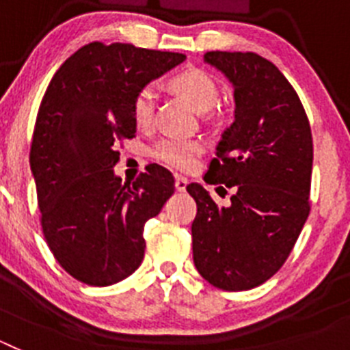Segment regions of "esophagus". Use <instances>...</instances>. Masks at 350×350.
Returning a JSON list of instances; mask_svg holds the SVG:
<instances>
[{
	"mask_svg": "<svg viewBox=\"0 0 350 350\" xmlns=\"http://www.w3.org/2000/svg\"><path fill=\"white\" fill-rule=\"evenodd\" d=\"M185 187H187V178L175 177V189L182 193V191H185Z\"/></svg>",
	"mask_w": 350,
	"mask_h": 350,
	"instance_id": "obj_1",
	"label": "esophagus"
}]
</instances>
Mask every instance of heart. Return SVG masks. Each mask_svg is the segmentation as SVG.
Instances as JSON below:
<instances>
[{
  "mask_svg": "<svg viewBox=\"0 0 350 350\" xmlns=\"http://www.w3.org/2000/svg\"><path fill=\"white\" fill-rule=\"evenodd\" d=\"M173 89L189 101L198 112H206L217 103L219 88L215 80L202 70H187L172 80ZM157 94L152 85H145L135 96L133 117L140 128L147 129L154 124ZM202 154V144L184 138H163L152 148L154 159L177 170H189L196 157Z\"/></svg>",
  "mask_w": 350,
  "mask_h": 350,
  "instance_id": "heart-1",
  "label": "heart"
}]
</instances>
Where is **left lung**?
Wrapping results in <instances>:
<instances>
[{
    "label": "left lung",
    "instance_id": "obj_1",
    "mask_svg": "<svg viewBox=\"0 0 350 350\" xmlns=\"http://www.w3.org/2000/svg\"><path fill=\"white\" fill-rule=\"evenodd\" d=\"M234 88V120L222 133L205 180L234 191L219 206L187 185L198 212L194 267L222 291L254 289L280 270L310 213L314 145L307 113L289 80L254 52H206Z\"/></svg>",
    "mask_w": 350,
    "mask_h": 350
}]
</instances>
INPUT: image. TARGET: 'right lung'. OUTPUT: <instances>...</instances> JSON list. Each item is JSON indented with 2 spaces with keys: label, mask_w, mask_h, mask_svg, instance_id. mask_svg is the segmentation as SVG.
<instances>
[{
  "label": "right lung",
  "mask_w": 350,
  "mask_h": 350,
  "mask_svg": "<svg viewBox=\"0 0 350 350\" xmlns=\"http://www.w3.org/2000/svg\"><path fill=\"white\" fill-rule=\"evenodd\" d=\"M184 61L177 52L92 42L61 64L43 94L29 152L40 222L54 258L80 282L112 286L144 261V226L175 180L152 163L122 184L116 148L137 133V92Z\"/></svg>",
  "instance_id": "right-lung-1"
}]
</instances>
